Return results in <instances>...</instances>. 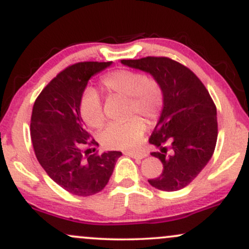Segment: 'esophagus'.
Listing matches in <instances>:
<instances>
[{"mask_svg": "<svg viewBox=\"0 0 249 249\" xmlns=\"http://www.w3.org/2000/svg\"><path fill=\"white\" fill-rule=\"evenodd\" d=\"M125 154L128 157H132V158L136 159H142L146 157V153L145 152H138V151H126Z\"/></svg>", "mask_w": 249, "mask_h": 249, "instance_id": "34e87169", "label": "esophagus"}]
</instances>
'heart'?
Masks as SVG:
<instances>
[{"mask_svg": "<svg viewBox=\"0 0 249 249\" xmlns=\"http://www.w3.org/2000/svg\"><path fill=\"white\" fill-rule=\"evenodd\" d=\"M101 84L108 96L128 97V113H138L150 122H156L164 108V90L158 79L139 71L116 70L102 77ZM78 112L85 125L99 128L105 123L101 97L95 90H87L79 99ZM147 125L134 116L124 122L111 123L102 132L101 139L108 148H132L138 146Z\"/></svg>", "mask_w": 249, "mask_h": 249, "instance_id": "heart-1", "label": "heart"}]
</instances>
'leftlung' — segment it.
Wrapping results in <instances>:
<instances>
[{
	"instance_id": "left-lung-1",
	"label": "left lung",
	"mask_w": 249,
	"mask_h": 249,
	"mask_svg": "<svg viewBox=\"0 0 249 249\" xmlns=\"http://www.w3.org/2000/svg\"><path fill=\"white\" fill-rule=\"evenodd\" d=\"M123 64L150 72L164 90V108L148 142L160 148L162 172L151 186L172 192L186 187L206 166L218 139L216 107L192 70L168 57L123 59Z\"/></svg>"
}]
</instances>
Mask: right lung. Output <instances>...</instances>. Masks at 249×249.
<instances>
[{"label":"right lung","mask_w":249,"mask_h":249,"mask_svg":"<svg viewBox=\"0 0 249 249\" xmlns=\"http://www.w3.org/2000/svg\"><path fill=\"white\" fill-rule=\"evenodd\" d=\"M111 62H79L62 70L36 98L30 121L34 151L43 170L57 185L79 196L107 186L122 152L91 153L98 142L78 112L79 99L91 76Z\"/></svg>","instance_id":"1"}]
</instances>
